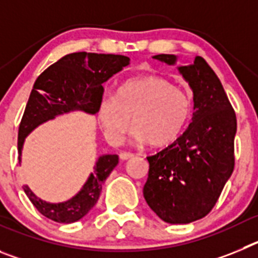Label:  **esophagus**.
I'll return each mask as SVG.
<instances>
[{
  "label": "esophagus",
  "mask_w": 258,
  "mask_h": 258,
  "mask_svg": "<svg viewBox=\"0 0 258 258\" xmlns=\"http://www.w3.org/2000/svg\"><path fill=\"white\" fill-rule=\"evenodd\" d=\"M118 156H120V160H129L131 157L134 156V154H132V152L122 151V152H120V155H118Z\"/></svg>",
  "instance_id": "esophagus-1"
}]
</instances>
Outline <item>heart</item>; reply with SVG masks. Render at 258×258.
<instances>
[{"instance_id": "obj_1", "label": "heart", "mask_w": 258, "mask_h": 258, "mask_svg": "<svg viewBox=\"0 0 258 258\" xmlns=\"http://www.w3.org/2000/svg\"><path fill=\"white\" fill-rule=\"evenodd\" d=\"M192 111L187 93L173 85L169 80L156 75L136 77L125 81L117 95L104 94L98 104L107 141L121 142L132 124L137 142L163 147L174 142L184 131Z\"/></svg>"}]
</instances>
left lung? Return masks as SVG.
Returning <instances> with one entry per match:
<instances>
[{"instance_id": "left-lung-1", "label": "left lung", "mask_w": 258, "mask_h": 258, "mask_svg": "<svg viewBox=\"0 0 258 258\" xmlns=\"http://www.w3.org/2000/svg\"><path fill=\"white\" fill-rule=\"evenodd\" d=\"M154 59L174 66L177 56ZM192 89V121L172 145L147 157L149 178L143 197L168 223H190L212 211L234 170L235 111L217 75L202 56L178 67Z\"/></svg>"}]
</instances>
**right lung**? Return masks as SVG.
Segmentation results:
<instances>
[{"instance_id": "1", "label": "right lung", "mask_w": 258, "mask_h": 258, "mask_svg": "<svg viewBox=\"0 0 258 258\" xmlns=\"http://www.w3.org/2000/svg\"><path fill=\"white\" fill-rule=\"evenodd\" d=\"M131 63V59L115 54L72 52L47 67L37 77L18 133V154L22 161L23 143L36 126L71 111L95 115L103 97V83ZM118 163L117 155H103L95 163L83 188L72 199L47 203L24 186V192L42 216L59 223H72L88 214L99 199L102 186Z\"/></svg>"}]
</instances>
